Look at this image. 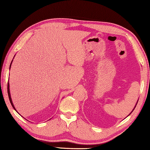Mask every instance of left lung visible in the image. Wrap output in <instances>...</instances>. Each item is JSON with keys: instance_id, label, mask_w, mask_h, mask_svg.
Instances as JSON below:
<instances>
[{"instance_id": "obj_1", "label": "left lung", "mask_w": 150, "mask_h": 150, "mask_svg": "<svg viewBox=\"0 0 150 150\" xmlns=\"http://www.w3.org/2000/svg\"><path fill=\"white\" fill-rule=\"evenodd\" d=\"M136 106H135V107H136ZM132 112H133V111H132ZM132 112H131V113H132ZM131 113H130V114H131Z\"/></svg>"}]
</instances>
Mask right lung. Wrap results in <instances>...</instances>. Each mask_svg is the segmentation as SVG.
Returning <instances> with one entry per match:
<instances>
[{"instance_id":"1","label":"right lung","mask_w":150,"mask_h":150,"mask_svg":"<svg viewBox=\"0 0 150 150\" xmlns=\"http://www.w3.org/2000/svg\"><path fill=\"white\" fill-rule=\"evenodd\" d=\"M12 62H11V63H12ZM11 66H10V68H11ZM7 91H8V98H9L10 102H11V105H12V107H13L14 110L16 111V108H14V105H13V103H12V99H11V93H10V90H9V83H8V85H7ZM16 112H17V111H16Z\"/></svg>"}]
</instances>
